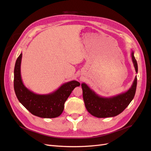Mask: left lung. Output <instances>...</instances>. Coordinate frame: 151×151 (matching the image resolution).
<instances>
[{
  "mask_svg": "<svg viewBox=\"0 0 151 151\" xmlns=\"http://www.w3.org/2000/svg\"><path fill=\"white\" fill-rule=\"evenodd\" d=\"M132 62L136 73L138 72L137 63L133 51L131 52ZM137 76L129 89L111 97H103L91 89L86 83H82L83 99L88 111L97 118L113 117L119 115L129 106L134 99L137 88Z\"/></svg>",
  "mask_w": 151,
  "mask_h": 151,
  "instance_id": "left-lung-1",
  "label": "left lung"
}]
</instances>
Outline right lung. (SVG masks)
<instances>
[{
    "label": "right lung",
    "mask_w": 151,
    "mask_h": 151,
    "mask_svg": "<svg viewBox=\"0 0 151 151\" xmlns=\"http://www.w3.org/2000/svg\"><path fill=\"white\" fill-rule=\"evenodd\" d=\"M22 53L17 58L14 75V88L19 101L33 114L43 118H53L60 116L64 109V104L72 91L80 83L71 81L63 84L53 92L47 94L35 93L23 84L21 74Z\"/></svg>",
    "instance_id": "add662e5"
}]
</instances>
